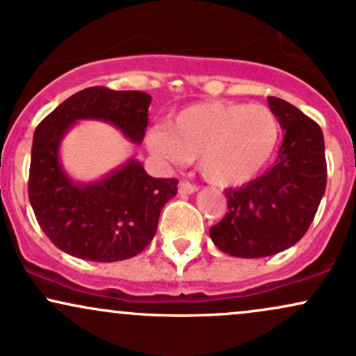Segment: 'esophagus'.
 <instances>
[{
    "label": "esophagus",
    "instance_id": "1",
    "mask_svg": "<svg viewBox=\"0 0 356 356\" xmlns=\"http://www.w3.org/2000/svg\"><path fill=\"white\" fill-rule=\"evenodd\" d=\"M195 191H197V187L192 186L191 182H186V181L179 182V194L181 195H191V194H194Z\"/></svg>",
    "mask_w": 356,
    "mask_h": 356
}]
</instances>
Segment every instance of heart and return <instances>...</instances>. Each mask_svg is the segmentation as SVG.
Here are the masks:
<instances>
[{
	"mask_svg": "<svg viewBox=\"0 0 356 356\" xmlns=\"http://www.w3.org/2000/svg\"><path fill=\"white\" fill-rule=\"evenodd\" d=\"M280 124L264 105L201 102L147 134V147L167 162L197 159L199 172L216 187H238L256 177L275 154Z\"/></svg>",
	"mask_w": 356,
	"mask_h": 356,
	"instance_id": "obj_1",
	"label": "heart"
}]
</instances>
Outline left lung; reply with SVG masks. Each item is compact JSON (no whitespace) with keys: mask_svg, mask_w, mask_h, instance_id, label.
I'll use <instances>...</instances> for the list:
<instances>
[{"mask_svg":"<svg viewBox=\"0 0 356 356\" xmlns=\"http://www.w3.org/2000/svg\"><path fill=\"white\" fill-rule=\"evenodd\" d=\"M284 130L271 169L238 189H226L227 211L209 229L212 243L234 257H266L295 246L312 226L326 189L320 125L288 102L269 97Z\"/></svg>","mask_w":356,"mask_h":356,"instance_id":"8db88e82","label":"left lung"}]
</instances>
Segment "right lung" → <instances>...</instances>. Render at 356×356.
I'll return each mask as SVG.
<instances>
[{
  "label": "right lung",
  "mask_w": 356,
  "mask_h": 356,
  "mask_svg": "<svg viewBox=\"0 0 356 356\" xmlns=\"http://www.w3.org/2000/svg\"><path fill=\"white\" fill-rule=\"evenodd\" d=\"M150 102L137 90L85 88L36 127L28 197L40 227L67 254L115 263L137 256L154 239L162 207L177 194V179L150 177L137 159H129L99 181L79 182L60 161L61 142L79 120L107 122L142 144Z\"/></svg>",
  "instance_id": "add662e5"
}]
</instances>
